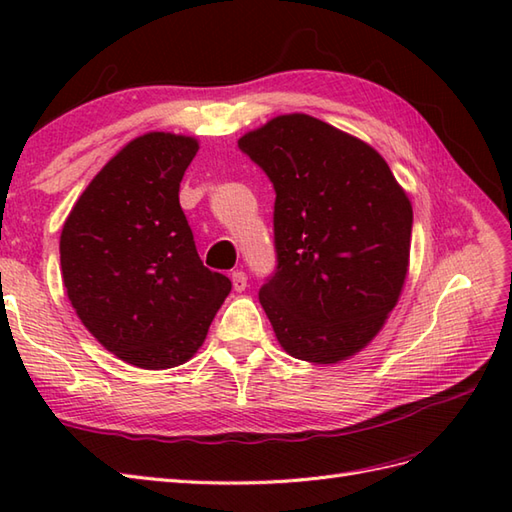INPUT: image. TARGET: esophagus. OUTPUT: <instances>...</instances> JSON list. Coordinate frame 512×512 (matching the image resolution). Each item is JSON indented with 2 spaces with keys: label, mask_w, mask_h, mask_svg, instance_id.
Here are the masks:
<instances>
[{
  "label": "esophagus",
  "mask_w": 512,
  "mask_h": 512,
  "mask_svg": "<svg viewBox=\"0 0 512 512\" xmlns=\"http://www.w3.org/2000/svg\"><path fill=\"white\" fill-rule=\"evenodd\" d=\"M231 281H233V290H237V292L246 290L248 277H246V273H242V270H235V273L231 275Z\"/></svg>",
  "instance_id": "esophagus-1"
}]
</instances>
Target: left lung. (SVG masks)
Wrapping results in <instances>:
<instances>
[{
  "instance_id": "1",
  "label": "left lung",
  "mask_w": 512,
  "mask_h": 512,
  "mask_svg": "<svg viewBox=\"0 0 512 512\" xmlns=\"http://www.w3.org/2000/svg\"><path fill=\"white\" fill-rule=\"evenodd\" d=\"M275 187L277 270L259 303L284 350L330 365L361 352L409 270L413 211L385 158L308 114L237 140Z\"/></svg>"
}]
</instances>
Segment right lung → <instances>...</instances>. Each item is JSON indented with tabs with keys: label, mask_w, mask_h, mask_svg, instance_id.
Segmentation results:
<instances>
[{
	"label": "right lung",
	"mask_w": 512,
	"mask_h": 512,
	"mask_svg": "<svg viewBox=\"0 0 512 512\" xmlns=\"http://www.w3.org/2000/svg\"><path fill=\"white\" fill-rule=\"evenodd\" d=\"M198 140L134 138L96 173L63 224L68 299L105 350L143 369L187 363L231 292L195 250L180 182Z\"/></svg>",
	"instance_id": "add662e5"
}]
</instances>
